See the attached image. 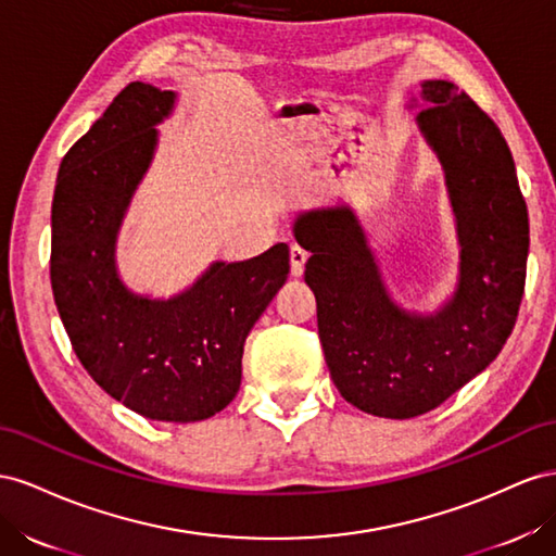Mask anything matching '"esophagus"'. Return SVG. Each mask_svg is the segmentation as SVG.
I'll return each mask as SVG.
<instances>
[{
  "instance_id": "esophagus-1",
  "label": "esophagus",
  "mask_w": 556,
  "mask_h": 556,
  "mask_svg": "<svg viewBox=\"0 0 556 556\" xmlns=\"http://www.w3.org/2000/svg\"><path fill=\"white\" fill-rule=\"evenodd\" d=\"M305 263H307V251L303 247L291 244V275L293 277H303Z\"/></svg>"
}]
</instances>
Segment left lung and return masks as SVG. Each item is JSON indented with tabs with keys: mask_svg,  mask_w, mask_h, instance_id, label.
<instances>
[{
	"mask_svg": "<svg viewBox=\"0 0 556 556\" xmlns=\"http://www.w3.org/2000/svg\"><path fill=\"white\" fill-rule=\"evenodd\" d=\"M419 132L445 172L458 237V279L431 314L391 298L349 204L300 212L293 235L312 256L305 281L332 382L346 403L412 419L445 403L498 356L517 321L529 214L496 123L452 81L421 84Z\"/></svg>",
	"mask_w": 556,
	"mask_h": 556,
	"instance_id": "8db88e82",
	"label": "left lung"
}]
</instances>
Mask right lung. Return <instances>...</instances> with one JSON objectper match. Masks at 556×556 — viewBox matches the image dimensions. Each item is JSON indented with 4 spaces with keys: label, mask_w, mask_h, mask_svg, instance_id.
Instances as JSON below:
<instances>
[{
    "label": "right lung",
    "mask_w": 556,
    "mask_h": 556,
    "mask_svg": "<svg viewBox=\"0 0 556 556\" xmlns=\"http://www.w3.org/2000/svg\"><path fill=\"white\" fill-rule=\"evenodd\" d=\"M177 94L125 86L62 157L51 210V287L88 375L111 399L155 421L214 417L240 391L244 342L289 277V247L216 261L193 287L132 293L116 265L123 216L157 147L155 125Z\"/></svg>",
    "instance_id": "1"
}]
</instances>
